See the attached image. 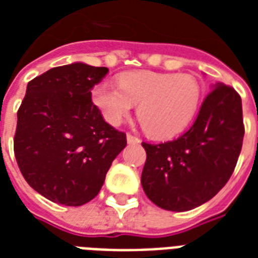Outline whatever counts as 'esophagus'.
Returning <instances> with one entry per match:
<instances>
[{
    "mask_svg": "<svg viewBox=\"0 0 258 258\" xmlns=\"http://www.w3.org/2000/svg\"><path fill=\"white\" fill-rule=\"evenodd\" d=\"M127 142H128V143H139V142H141V139H139V138L138 137H135V135H133V134H127Z\"/></svg>",
    "mask_w": 258,
    "mask_h": 258,
    "instance_id": "1",
    "label": "esophagus"
}]
</instances>
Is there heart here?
I'll list each match as a JSON object with an SVG mask.
<instances>
[{
	"label": "heart",
	"instance_id": "obj_1",
	"mask_svg": "<svg viewBox=\"0 0 258 258\" xmlns=\"http://www.w3.org/2000/svg\"><path fill=\"white\" fill-rule=\"evenodd\" d=\"M119 87L103 83L93 89V101L111 124H119L134 104L138 119L154 138H170L191 121L201 100V84L187 74L151 71L124 72Z\"/></svg>",
	"mask_w": 258,
	"mask_h": 258
}]
</instances>
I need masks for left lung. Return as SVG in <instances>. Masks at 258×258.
Masks as SVG:
<instances>
[{
  "mask_svg": "<svg viewBox=\"0 0 258 258\" xmlns=\"http://www.w3.org/2000/svg\"><path fill=\"white\" fill-rule=\"evenodd\" d=\"M242 103L236 89L217 84L190 128L174 141L150 145L142 187L166 210L186 212L208 202L232 176L244 141Z\"/></svg>",
  "mask_w": 258,
  "mask_h": 258,
  "instance_id": "1",
  "label": "left lung"
}]
</instances>
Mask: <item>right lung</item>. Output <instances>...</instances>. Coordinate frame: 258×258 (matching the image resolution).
Instances as JSON below:
<instances>
[{"instance_id": "right-lung-1", "label": "right lung", "mask_w": 258, "mask_h": 258, "mask_svg": "<svg viewBox=\"0 0 258 258\" xmlns=\"http://www.w3.org/2000/svg\"><path fill=\"white\" fill-rule=\"evenodd\" d=\"M107 74L105 67L75 62L28 83L14 157L30 187L52 202L82 206L93 200L127 145L125 134L108 124L91 99Z\"/></svg>"}]
</instances>
